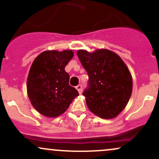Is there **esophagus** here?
I'll use <instances>...</instances> for the list:
<instances>
[{"label": "esophagus", "instance_id": "34e87169", "mask_svg": "<svg viewBox=\"0 0 159 159\" xmlns=\"http://www.w3.org/2000/svg\"><path fill=\"white\" fill-rule=\"evenodd\" d=\"M75 88H76V90H77L78 91V93H79L80 94H81V93H82V89H83V87H82V85L79 84V85L76 86Z\"/></svg>", "mask_w": 159, "mask_h": 159}]
</instances>
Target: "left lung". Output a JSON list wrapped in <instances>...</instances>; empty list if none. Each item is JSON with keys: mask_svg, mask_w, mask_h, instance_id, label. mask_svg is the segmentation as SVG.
I'll list each match as a JSON object with an SVG mask.
<instances>
[{"mask_svg": "<svg viewBox=\"0 0 159 159\" xmlns=\"http://www.w3.org/2000/svg\"><path fill=\"white\" fill-rule=\"evenodd\" d=\"M77 55L89 77L84 90L90 111L103 119H112L126 106L132 92V78L116 53L99 49L78 50Z\"/></svg>", "mask_w": 159, "mask_h": 159, "instance_id": "left-lung-1", "label": "left lung"}]
</instances>
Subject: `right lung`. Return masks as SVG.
<instances>
[{"mask_svg":"<svg viewBox=\"0 0 159 159\" xmlns=\"http://www.w3.org/2000/svg\"><path fill=\"white\" fill-rule=\"evenodd\" d=\"M73 55L72 50L45 51L33 62L27 77V94L33 106L41 114L58 116L79 95L69 85V75L64 69Z\"/></svg>","mask_w":159,"mask_h":159,"instance_id":"add662e5","label":"right lung"}]
</instances>
